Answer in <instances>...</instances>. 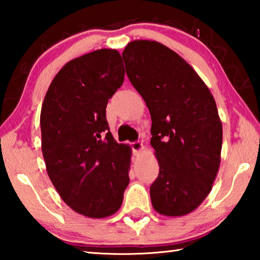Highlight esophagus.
<instances>
[{
  "label": "esophagus",
  "mask_w": 260,
  "mask_h": 260,
  "mask_svg": "<svg viewBox=\"0 0 260 260\" xmlns=\"http://www.w3.org/2000/svg\"><path fill=\"white\" fill-rule=\"evenodd\" d=\"M129 146L132 148V150L135 153V155H138V153L142 150L143 149V144L140 142V141H134V142H131Z\"/></svg>",
  "instance_id": "esophagus-1"
}]
</instances>
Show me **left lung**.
<instances>
[{"instance_id":"left-lung-1","label":"left lung","mask_w":260,"mask_h":260,"mask_svg":"<svg viewBox=\"0 0 260 260\" xmlns=\"http://www.w3.org/2000/svg\"><path fill=\"white\" fill-rule=\"evenodd\" d=\"M122 59L152 120L150 143L159 164L150 186L153 209L169 217L190 213L209 195L220 165L215 101L190 65L159 42L132 41Z\"/></svg>"}]
</instances>
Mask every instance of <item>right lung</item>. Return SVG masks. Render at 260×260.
Wrapping results in <instances>:
<instances>
[{
	"mask_svg": "<svg viewBox=\"0 0 260 260\" xmlns=\"http://www.w3.org/2000/svg\"><path fill=\"white\" fill-rule=\"evenodd\" d=\"M124 76L119 52L95 50L61 68L42 104L47 173L61 200L89 218L116 213L129 183L131 148L114 141L105 116Z\"/></svg>",
	"mask_w": 260,
	"mask_h": 260,
	"instance_id": "right-lung-1",
	"label": "right lung"
}]
</instances>
